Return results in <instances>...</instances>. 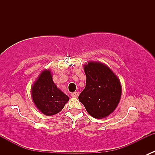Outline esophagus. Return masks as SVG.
Returning a JSON list of instances; mask_svg holds the SVG:
<instances>
[{
	"label": "esophagus",
	"instance_id": "esophagus-1",
	"mask_svg": "<svg viewBox=\"0 0 155 155\" xmlns=\"http://www.w3.org/2000/svg\"><path fill=\"white\" fill-rule=\"evenodd\" d=\"M71 96L73 97H78V96H79V92L78 91L73 92V93L71 94Z\"/></svg>",
	"mask_w": 155,
	"mask_h": 155
}]
</instances>
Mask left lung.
<instances>
[{
	"label": "left lung",
	"instance_id": "8db88e82",
	"mask_svg": "<svg viewBox=\"0 0 155 155\" xmlns=\"http://www.w3.org/2000/svg\"><path fill=\"white\" fill-rule=\"evenodd\" d=\"M86 82L79 100L89 115L96 118H107L118 106L121 85L116 75L101 62L89 61L84 65Z\"/></svg>",
	"mask_w": 155,
	"mask_h": 155
}]
</instances>
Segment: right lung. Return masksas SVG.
I'll return each instance as SVG.
<instances>
[{"instance_id":"right-lung-1","label":"right lung","mask_w":155,"mask_h":155,"mask_svg":"<svg viewBox=\"0 0 155 155\" xmlns=\"http://www.w3.org/2000/svg\"><path fill=\"white\" fill-rule=\"evenodd\" d=\"M31 97L37 109L46 115L58 113L69 97L58 88L49 70H44L31 87Z\"/></svg>"}]
</instances>
